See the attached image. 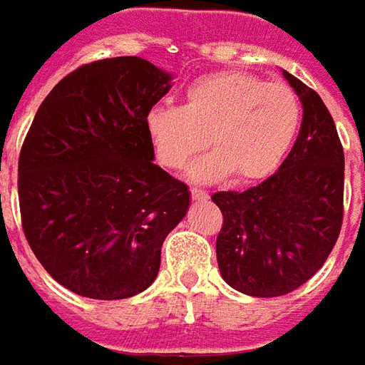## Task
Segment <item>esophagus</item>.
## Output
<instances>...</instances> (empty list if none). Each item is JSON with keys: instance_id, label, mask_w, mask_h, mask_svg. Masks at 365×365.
<instances>
[{"instance_id": "esophagus-1", "label": "esophagus", "mask_w": 365, "mask_h": 365, "mask_svg": "<svg viewBox=\"0 0 365 365\" xmlns=\"http://www.w3.org/2000/svg\"><path fill=\"white\" fill-rule=\"evenodd\" d=\"M190 198L195 200V202H205L208 198V192L205 190H198V188H190Z\"/></svg>"}]
</instances>
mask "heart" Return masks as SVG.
<instances>
[{"label":"heart","mask_w":365,"mask_h":365,"mask_svg":"<svg viewBox=\"0 0 365 365\" xmlns=\"http://www.w3.org/2000/svg\"><path fill=\"white\" fill-rule=\"evenodd\" d=\"M300 103L284 83H262L250 73L218 71L185 89L182 107L157 105L145 127L163 167L182 168L205 145L215 149L195 160L188 177L212 182L235 173L252 182L272 175L292 145Z\"/></svg>","instance_id":"b5f03b06"}]
</instances>
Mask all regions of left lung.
I'll use <instances>...</instances> for the list:
<instances>
[{
  "instance_id": "obj_1",
  "label": "left lung",
  "mask_w": 365,
  "mask_h": 365,
  "mask_svg": "<svg viewBox=\"0 0 365 365\" xmlns=\"http://www.w3.org/2000/svg\"><path fill=\"white\" fill-rule=\"evenodd\" d=\"M302 103L298 139L280 168L245 192H216L225 222L216 260L228 286L256 298L284 296L320 270L344 215V150L320 95L288 71Z\"/></svg>"
}]
</instances>
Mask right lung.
Returning a JSON list of instances; mask_svg holds the SVG:
<instances>
[{"mask_svg": "<svg viewBox=\"0 0 365 365\" xmlns=\"http://www.w3.org/2000/svg\"><path fill=\"white\" fill-rule=\"evenodd\" d=\"M173 75L140 57L83 65L53 87L19 155L27 242L53 280L95 300L147 290L190 192L155 165L147 113Z\"/></svg>", "mask_w": 365, "mask_h": 365, "instance_id": "obj_1", "label": "right lung"}]
</instances>
